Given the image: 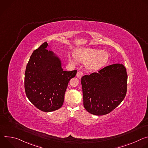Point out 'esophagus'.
<instances>
[{"mask_svg": "<svg viewBox=\"0 0 148 148\" xmlns=\"http://www.w3.org/2000/svg\"><path fill=\"white\" fill-rule=\"evenodd\" d=\"M83 75V73L82 71H78L77 73V77L78 78H81L82 77V76Z\"/></svg>", "mask_w": 148, "mask_h": 148, "instance_id": "1", "label": "esophagus"}]
</instances>
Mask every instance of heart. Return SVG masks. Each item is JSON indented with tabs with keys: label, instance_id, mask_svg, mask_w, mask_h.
Here are the masks:
<instances>
[{
	"label": "heart",
	"instance_id": "heart-1",
	"mask_svg": "<svg viewBox=\"0 0 148 148\" xmlns=\"http://www.w3.org/2000/svg\"><path fill=\"white\" fill-rule=\"evenodd\" d=\"M75 57L78 61L87 62V67L90 70H95L104 66L108 61V53L101 50L92 49H79L75 53ZM69 60L75 62L73 56H69Z\"/></svg>",
	"mask_w": 148,
	"mask_h": 148
}]
</instances>
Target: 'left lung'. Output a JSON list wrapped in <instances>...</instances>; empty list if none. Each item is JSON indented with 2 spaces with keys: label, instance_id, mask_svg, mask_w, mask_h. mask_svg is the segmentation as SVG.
I'll list each match as a JSON object with an SVG mask.
<instances>
[{
  "label": "left lung",
  "instance_id": "left-lung-1",
  "mask_svg": "<svg viewBox=\"0 0 148 148\" xmlns=\"http://www.w3.org/2000/svg\"><path fill=\"white\" fill-rule=\"evenodd\" d=\"M128 75L120 64L108 66L81 78L84 107L95 115L109 114L123 100L127 91Z\"/></svg>",
  "mask_w": 148,
  "mask_h": 148
}]
</instances>
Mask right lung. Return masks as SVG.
Wrapping results in <instances>:
<instances>
[{
  "instance_id": "1",
  "label": "right lung",
  "mask_w": 148,
  "mask_h": 148,
  "mask_svg": "<svg viewBox=\"0 0 148 148\" xmlns=\"http://www.w3.org/2000/svg\"><path fill=\"white\" fill-rule=\"evenodd\" d=\"M47 46L45 42L33 52L25 75L27 97L37 108L46 112L61 107L69 82L77 71L63 70L60 59Z\"/></svg>"
}]
</instances>
